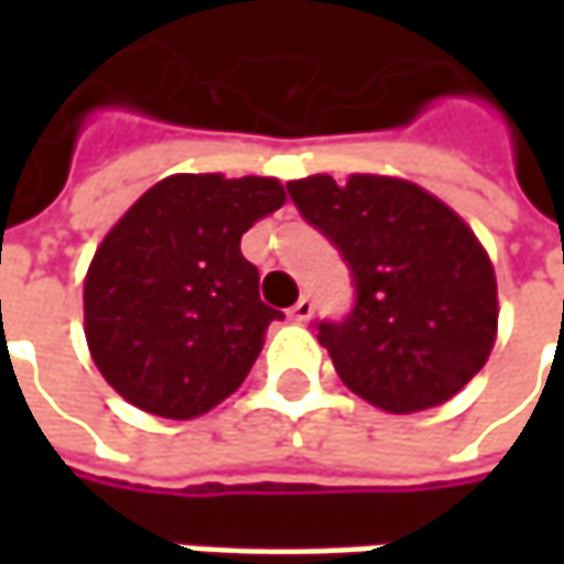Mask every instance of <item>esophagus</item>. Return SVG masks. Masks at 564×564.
<instances>
[{"label":"esophagus","instance_id":"obj_1","mask_svg":"<svg viewBox=\"0 0 564 564\" xmlns=\"http://www.w3.org/2000/svg\"><path fill=\"white\" fill-rule=\"evenodd\" d=\"M289 316H292L294 323H307V319L314 316V301H311L307 294H301V297H297V304L289 311Z\"/></svg>","mask_w":564,"mask_h":564}]
</instances>
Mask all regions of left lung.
<instances>
[{
  "label": "left lung",
  "mask_w": 564,
  "mask_h": 564,
  "mask_svg": "<svg viewBox=\"0 0 564 564\" xmlns=\"http://www.w3.org/2000/svg\"><path fill=\"white\" fill-rule=\"evenodd\" d=\"M289 197L351 270V314L316 323L338 379L392 414L462 392L487 364L499 323L496 272L465 219L389 175L345 185L311 175L289 182Z\"/></svg>",
  "instance_id": "left-lung-1"
}]
</instances>
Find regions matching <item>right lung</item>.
I'll return each instance as SVG.
<instances>
[{"label":"right lung","mask_w":564,"mask_h":564,"mask_svg":"<svg viewBox=\"0 0 564 564\" xmlns=\"http://www.w3.org/2000/svg\"><path fill=\"white\" fill-rule=\"evenodd\" d=\"M282 204L275 178L169 175L112 226L84 279V333L121 399L187 421L245 382L282 311L260 301L241 235Z\"/></svg>","instance_id":"1"}]
</instances>
